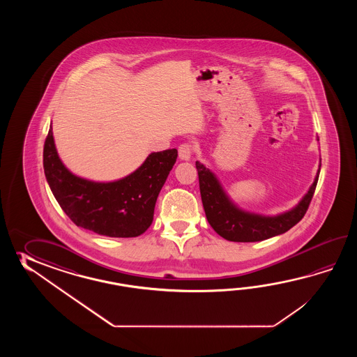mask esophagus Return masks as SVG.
Wrapping results in <instances>:
<instances>
[{
  "label": "esophagus",
  "mask_w": 357,
  "mask_h": 357,
  "mask_svg": "<svg viewBox=\"0 0 357 357\" xmlns=\"http://www.w3.org/2000/svg\"><path fill=\"white\" fill-rule=\"evenodd\" d=\"M194 152V148L190 143H182L178 146V157L182 160H189L191 158V154Z\"/></svg>",
  "instance_id": "1"
}]
</instances>
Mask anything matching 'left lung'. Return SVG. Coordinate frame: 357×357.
Segmentation results:
<instances>
[{
  "mask_svg": "<svg viewBox=\"0 0 357 357\" xmlns=\"http://www.w3.org/2000/svg\"><path fill=\"white\" fill-rule=\"evenodd\" d=\"M199 188L205 215L213 229L234 243H255L287 232L303 220L318 183L319 172L307 194L296 208L277 217H263L243 212L229 202L220 182L209 169L197 162Z\"/></svg>",
  "mask_w": 357,
  "mask_h": 357,
  "instance_id": "8db88e82",
  "label": "left lung"
}]
</instances>
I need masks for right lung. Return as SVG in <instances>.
<instances>
[{"label": "right lung", "mask_w": 357, "mask_h": 357, "mask_svg": "<svg viewBox=\"0 0 357 357\" xmlns=\"http://www.w3.org/2000/svg\"><path fill=\"white\" fill-rule=\"evenodd\" d=\"M177 160V149L152 153L119 181H88L73 175L56 152L52 126L43 148L47 182L61 209L77 227L108 237H137L152 225L157 197Z\"/></svg>", "instance_id": "add662e5"}]
</instances>
